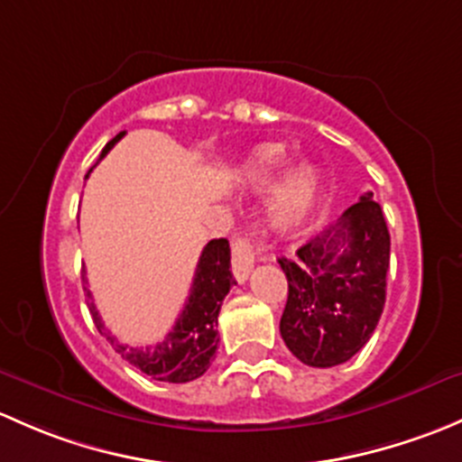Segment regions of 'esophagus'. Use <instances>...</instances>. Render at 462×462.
Masks as SVG:
<instances>
[{
	"label": "esophagus",
	"mask_w": 462,
	"mask_h": 462,
	"mask_svg": "<svg viewBox=\"0 0 462 462\" xmlns=\"http://www.w3.org/2000/svg\"><path fill=\"white\" fill-rule=\"evenodd\" d=\"M254 264H255L254 245H251L249 240H245V237H236V242H233V251H231V266L237 282H245V280L249 278Z\"/></svg>",
	"instance_id": "1"
}]
</instances>
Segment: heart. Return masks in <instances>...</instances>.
<instances>
[{
  "mask_svg": "<svg viewBox=\"0 0 462 462\" xmlns=\"http://www.w3.org/2000/svg\"><path fill=\"white\" fill-rule=\"evenodd\" d=\"M280 164V153L278 151H260L258 155H254V160L249 162V175L258 180H266L273 173L275 166ZM313 191H316V171L311 166H300V169L293 173V178L289 180L287 191H284L282 199H280L278 208V225L289 226L291 222H296L298 217L307 211L309 202H311Z\"/></svg>",
  "mask_w": 462,
  "mask_h": 462,
  "instance_id": "b5f03b06",
  "label": "heart"
}]
</instances>
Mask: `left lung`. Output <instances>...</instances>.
Here are the masks:
<instances>
[{
	"instance_id": "obj_1",
	"label": "left lung",
	"mask_w": 462,
	"mask_h": 462,
	"mask_svg": "<svg viewBox=\"0 0 462 462\" xmlns=\"http://www.w3.org/2000/svg\"><path fill=\"white\" fill-rule=\"evenodd\" d=\"M389 246L383 208L365 193L293 258H278L289 282L280 334L300 363L336 367L367 345L384 309Z\"/></svg>"
}]
</instances>
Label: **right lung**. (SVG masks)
<instances>
[{
    "label": "right lung",
    "instance_id": "add662e5",
    "mask_svg": "<svg viewBox=\"0 0 462 462\" xmlns=\"http://www.w3.org/2000/svg\"><path fill=\"white\" fill-rule=\"evenodd\" d=\"M125 137V131L113 137L104 146L102 155L108 153L117 142ZM87 284V278H84ZM236 284L231 273V249L229 240H211L202 249V255L198 260L196 278H193L191 293L184 304L182 313L175 320L173 329L166 334L164 340H160L153 346H128L122 345L111 331L104 327L102 316L97 313L93 296L88 287H84L88 296V309L93 316L97 331L111 342L113 349L131 363L133 367L140 369L142 374L151 375L153 380H164V383H191L211 367V360L217 349V313H220L222 300L229 293V289Z\"/></svg>",
    "mask_w": 462,
    "mask_h": 462
}]
</instances>
